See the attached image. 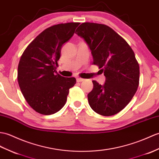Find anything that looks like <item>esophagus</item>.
I'll return each mask as SVG.
<instances>
[{"label": "esophagus", "instance_id": "esophagus-1", "mask_svg": "<svg viewBox=\"0 0 159 159\" xmlns=\"http://www.w3.org/2000/svg\"><path fill=\"white\" fill-rule=\"evenodd\" d=\"M84 79H81V78H77L76 79V81L78 83H80V82H83V81H84Z\"/></svg>", "mask_w": 159, "mask_h": 159}]
</instances>
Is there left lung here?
<instances>
[{
  "mask_svg": "<svg viewBox=\"0 0 159 159\" xmlns=\"http://www.w3.org/2000/svg\"><path fill=\"white\" fill-rule=\"evenodd\" d=\"M91 51L94 65L106 76L104 85L93 80L88 94L92 110L102 116H112L130 102L139 86V66L135 53L123 38L104 24L84 22L76 30Z\"/></svg>",
  "mask_w": 159,
  "mask_h": 159,
  "instance_id": "8db88e82",
  "label": "left lung"
}]
</instances>
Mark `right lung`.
<instances>
[{
	"label": "right lung",
	"instance_id": "obj_1",
	"mask_svg": "<svg viewBox=\"0 0 159 159\" xmlns=\"http://www.w3.org/2000/svg\"><path fill=\"white\" fill-rule=\"evenodd\" d=\"M79 22L54 25L45 29L29 44L21 55L17 80L22 94L31 108L49 115L60 110L67 101L76 79L56 72L62 45L70 40Z\"/></svg>",
	"mask_w": 159,
	"mask_h": 159
}]
</instances>
